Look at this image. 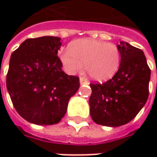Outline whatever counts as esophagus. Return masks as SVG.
Returning <instances> with one entry per match:
<instances>
[{"mask_svg": "<svg viewBox=\"0 0 157 157\" xmlns=\"http://www.w3.org/2000/svg\"><path fill=\"white\" fill-rule=\"evenodd\" d=\"M79 81H80V84H81V85L88 84V81L86 80V78H85L84 77H80V78H79Z\"/></svg>", "mask_w": 157, "mask_h": 157, "instance_id": "34e87169", "label": "esophagus"}]
</instances>
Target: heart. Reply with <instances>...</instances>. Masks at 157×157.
<instances>
[{
  "label": "heart",
  "mask_w": 157,
  "mask_h": 157,
  "mask_svg": "<svg viewBox=\"0 0 157 157\" xmlns=\"http://www.w3.org/2000/svg\"><path fill=\"white\" fill-rule=\"evenodd\" d=\"M63 67L71 74L85 69L92 78L99 81L110 79L116 74L121 64V52L118 46L92 38L76 40L60 56Z\"/></svg>",
  "instance_id": "1"
}]
</instances>
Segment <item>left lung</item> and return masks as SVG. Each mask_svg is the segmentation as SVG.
Listing matches in <instances>:
<instances>
[{"mask_svg":"<svg viewBox=\"0 0 157 157\" xmlns=\"http://www.w3.org/2000/svg\"><path fill=\"white\" fill-rule=\"evenodd\" d=\"M121 64L111 79L91 83L90 114L94 122L107 127L128 123L148 98L150 69L142 50L126 42L118 44Z\"/></svg>","mask_w":157,"mask_h":157,"instance_id":"left-lung-1","label":"left lung"}]
</instances>
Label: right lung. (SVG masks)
Instances as JSON below:
<instances>
[{"instance_id": "add662e5", "label": "right lung", "mask_w": 157, "mask_h": 157, "mask_svg": "<svg viewBox=\"0 0 157 157\" xmlns=\"http://www.w3.org/2000/svg\"><path fill=\"white\" fill-rule=\"evenodd\" d=\"M60 40L56 36L29 38L10 57L7 89L15 110L29 122L58 123L79 88V78L62 70L57 57Z\"/></svg>"}]
</instances>
